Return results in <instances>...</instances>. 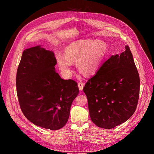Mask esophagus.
I'll return each mask as SVG.
<instances>
[{
    "mask_svg": "<svg viewBox=\"0 0 154 154\" xmlns=\"http://www.w3.org/2000/svg\"><path fill=\"white\" fill-rule=\"evenodd\" d=\"M78 87H79V90L80 91H82L83 90V87H84V84L81 82H79L78 83Z\"/></svg>",
    "mask_w": 154,
    "mask_h": 154,
    "instance_id": "34e87169",
    "label": "esophagus"
}]
</instances>
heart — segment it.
<instances>
[{
	"instance_id": "1",
	"label": "heart",
	"mask_w": 154,
	"mask_h": 154,
	"mask_svg": "<svg viewBox=\"0 0 154 154\" xmlns=\"http://www.w3.org/2000/svg\"><path fill=\"white\" fill-rule=\"evenodd\" d=\"M106 52L107 45L103 42L84 39L68 45L64 56L58 53L56 57L59 70L66 76H70L72 63L75 62L79 72L91 75L98 70Z\"/></svg>"
}]
</instances>
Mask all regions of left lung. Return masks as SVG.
<instances>
[{"label": "left lung", "instance_id": "8db88e82", "mask_svg": "<svg viewBox=\"0 0 154 154\" xmlns=\"http://www.w3.org/2000/svg\"><path fill=\"white\" fill-rule=\"evenodd\" d=\"M140 79L128 45L120 56L104 62L83 88L91 121L99 127L112 128L135 112Z\"/></svg>", "mask_w": 154, "mask_h": 154}]
</instances>
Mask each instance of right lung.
Returning a JSON list of instances; mask_svg holds the SVG:
<instances>
[{
    "instance_id": "obj_1",
    "label": "right lung",
    "mask_w": 154,
    "mask_h": 154,
    "mask_svg": "<svg viewBox=\"0 0 154 154\" xmlns=\"http://www.w3.org/2000/svg\"><path fill=\"white\" fill-rule=\"evenodd\" d=\"M53 52L40 46L23 51L16 77L21 110L34 125L52 131L66 125L72 103L79 94L77 83L64 80L55 70Z\"/></svg>"
}]
</instances>
